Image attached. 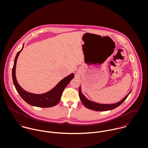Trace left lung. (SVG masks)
<instances>
[{
  "instance_id": "obj_1",
  "label": "left lung",
  "mask_w": 148,
  "mask_h": 148,
  "mask_svg": "<svg viewBox=\"0 0 148 148\" xmlns=\"http://www.w3.org/2000/svg\"><path fill=\"white\" fill-rule=\"evenodd\" d=\"M79 97L81 100L82 103L87 108L93 110H96V111H106V110H112L113 109L117 106H120L126 99H127V96L131 92V91L127 95V96L121 101L119 102L116 103V104H98L96 103L95 102L89 101L83 95L81 91V88L80 87L79 88Z\"/></svg>"
}]
</instances>
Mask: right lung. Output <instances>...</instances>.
I'll return each instance as SVG.
<instances>
[{
  "mask_svg": "<svg viewBox=\"0 0 148 148\" xmlns=\"http://www.w3.org/2000/svg\"><path fill=\"white\" fill-rule=\"evenodd\" d=\"M24 47V45L21 50L19 51L15 57L14 64L12 68V79L15 88L21 98L28 104L41 108H49L56 106L60 101L62 95L64 88L69 83L71 80L73 78V73L61 80L57 85L50 91L43 94H34L26 92L19 85L15 76V68L16 60L19 53Z\"/></svg>",
  "mask_w": 148,
  "mask_h": 148,
  "instance_id": "add662e5",
  "label": "right lung"
}]
</instances>
